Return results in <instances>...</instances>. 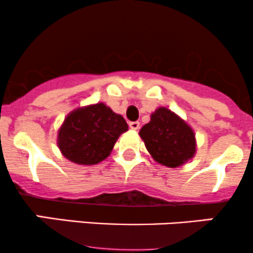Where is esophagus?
<instances>
[{"label":"esophagus","mask_w":253,"mask_h":253,"mask_svg":"<svg viewBox=\"0 0 253 253\" xmlns=\"http://www.w3.org/2000/svg\"><path fill=\"white\" fill-rule=\"evenodd\" d=\"M129 127L132 129H139V127H140V124H139V121H132V123H129Z\"/></svg>","instance_id":"esophagus-1"}]
</instances>
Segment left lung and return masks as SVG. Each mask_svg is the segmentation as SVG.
I'll return each mask as SVG.
<instances>
[{
	"label": "left lung",
	"instance_id": "left-lung-1",
	"mask_svg": "<svg viewBox=\"0 0 253 253\" xmlns=\"http://www.w3.org/2000/svg\"><path fill=\"white\" fill-rule=\"evenodd\" d=\"M145 146L158 163L177 168L193 158L196 151L193 129L167 108H158L139 132Z\"/></svg>",
	"mask_w": 253,
	"mask_h": 253
}]
</instances>
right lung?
I'll use <instances>...</instances> for the list:
<instances>
[{"label": "right lung", "mask_w": 253, "mask_h": 253, "mask_svg": "<svg viewBox=\"0 0 253 253\" xmlns=\"http://www.w3.org/2000/svg\"><path fill=\"white\" fill-rule=\"evenodd\" d=\"M128 129L121 115L103 103L70 113L58 132V146L74 163L92 165L110 155L121 133Z\"/></svg>", "instance_id": "1"}]
</instances>
